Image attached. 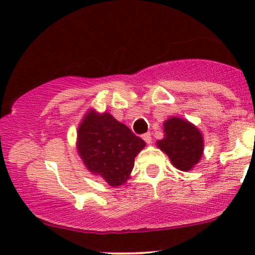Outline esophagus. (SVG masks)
Wrapping results in <instances>:
<instances>
[{
  "label": "esophagus",
  "instance_id": "esophagus-1",
  "mask_svg": "<svg viewBox=\"0 0 255 255\" xmlns=\"http://www.w3.org/2000/svg\"><path fill=\"white\" fill-rule=\"evenodd\" d=\"M142 138L144 140H145V143H148V144L151 143V134H150V133H144V134L142 135Z\"/></svg>",
  "mask_w": 255,
  "mask_h": 255
}]
</instances>
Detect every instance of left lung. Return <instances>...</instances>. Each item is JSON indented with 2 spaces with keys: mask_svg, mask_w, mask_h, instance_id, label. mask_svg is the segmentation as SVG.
<instances>
[{
  "mask_svg": "<svg viewBox=\"0 0 255 255\" xmlns=\"http://www.w3.org/2000/svg\"><path fill=\"white\" fill-rule=\"evenodd\" d=\"M164 133L163 139L156 144L170 158L174 166L187 171L199 163L204 151V139L194 125L181 118L171 117L164 123Z\"/></svg>",
  "mask_w": 255,
  "mask_h": 255,
  "instance_id": "left-lung-1",
  "label": "left lung"
}]
</instances>
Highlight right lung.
<instances>
[{
    "instance_id": "obj_1",
    "label": "right lung",
    "mask_w": 255,
    "mask_h": 255,
    "mask_svg": "<svg viewBox=\"0 0 255 255\" xmlns=\"http://www.w3.org/2000/svg\"><path fill=\"white\" fill-rule=\"evenodd\" d=\"M145 146L127 126L110 113L90 111L78 130V149L85 165L111 186H120L129 177L134 158Z\"/></svg>"
}]
</instances>
